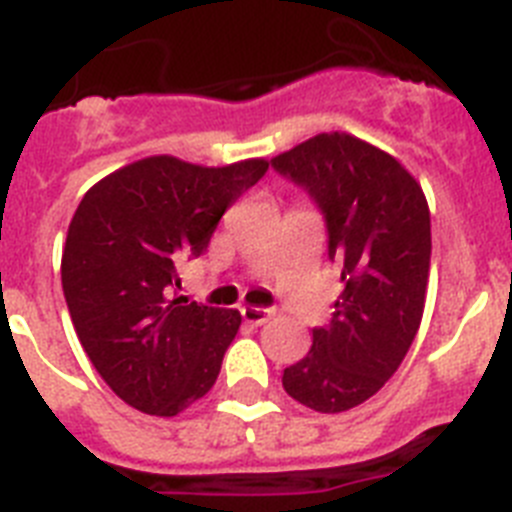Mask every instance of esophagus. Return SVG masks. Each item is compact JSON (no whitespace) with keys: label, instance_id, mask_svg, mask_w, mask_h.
Returning <instances> with one entry per match:
<instances>
[{"label":"esophagus","instance_id":"obj_1","mask_svg":"<svg viewBox=\"0 0 512 512\" xmlns=\"http://www.w3.org/2000/svg\"><path fill=\"white\" fill-rule=\"evenodd\" d=\"M241 315H243V320H246V323L261 325V323H266V320L271 318V310H269V307L243 305V307H241Z\"/></svg>","mask_w":512,"mask_h":512}]
</instances>
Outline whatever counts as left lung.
<instances>
[{"label":"left lung","instance_id":"left-lung-1","mask_svg":"<svg viewBox=\"0 0 512 512\" xmlns=\"http://www.w3.org/2000/svg\"><path fill=\"white\" fill-rule=\"evenodd\" d=\"M271 169L315 202L328 259L346 284L282 384L305 408L343 413L377 395L413 346L431 271V212L400 161L354 135H315L271 158Z\"/></svg>","mask_w":512,"mask_h":512}]
</instances>
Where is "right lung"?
Returning a JSON list of instances; mask_svg holds the SVG:
<instances>
[{
	"instance_id": "add662e5",
	"label": "right lung",
	"mask_w": 512,
	"mask_h": 512,
	"mask_svg": "<svg viewBox=\"0 0 512 512\" xmlns=\"http://www.w3.org/2000/svg\"><path fill=\"white\" fill-rule=\"evenodd\" d=\"M266 169L264 158L207 169L153 156L94 184L76 207L63 297L99 377L140 413L169 418L212 390L241 312L171 296L176 264L200 259Z\"/></svg>"
}]
</instances>
